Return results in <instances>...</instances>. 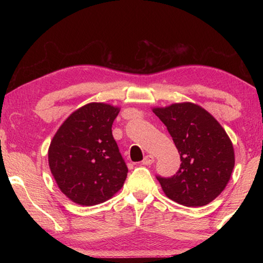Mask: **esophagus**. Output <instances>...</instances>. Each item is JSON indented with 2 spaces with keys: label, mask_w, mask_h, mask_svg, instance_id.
I'll use <instances>...</instances> for the list:
<instances>
[{
  "label": "esophagus",
  "mask_w": 263,
  "mask_h": 263,
  "mask_svg": "<svg viewBox=\"0 0 263 263\" xmlns=\"http://www.w3.org/2000/svg\"><path fill=\"white\" fill-rule=\"evenodd\" d=\"M153 162H154V158L152 157V155H146L144 160L141 161V163L145 164V166H149V164H152Z\"/></svg>",
  "instance_id": "34e87169"
}]
</instances>
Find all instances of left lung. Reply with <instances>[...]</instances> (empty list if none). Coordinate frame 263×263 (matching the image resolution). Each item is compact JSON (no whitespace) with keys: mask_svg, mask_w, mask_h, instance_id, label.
Segmentation results:
<instances>
[{"mask_svg":"<svg viewBox=\"0 0 263 263\" xmlns=\"http://www.w3.org/2000/svg\"><path fill=\"white\" fill-rule=\"evenodd\" d=\"M180 153L172 177L157 176L168 198L185 206H203L219 196L234 168L232 141L212 115L184 102L154 108Z\"/></svg>","mask_w":263,"mask_h":263,"instance_id":"obj_1","label":"left lung"}]
</instances>
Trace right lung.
I'll use <instances>...</instances> for the list:
<instances>
[{
  "label": "right lung",
  "mask_w": 263,
  "mask_h": 263,
  "mask_svg": "<svg viewBox=\"0 0 263 263\" xmlns=\"http://www.w3.org/2000/svg\"><path fill=\"white\" fill-rule=\"evenodd\" d=\"M119 108L81 106L62 123L48 148V164L59 189L80 205L108 201L122 188L127 167L112 136Z\"/></svg>",
  "instance_id": "add662e5"
}]
</instances>
